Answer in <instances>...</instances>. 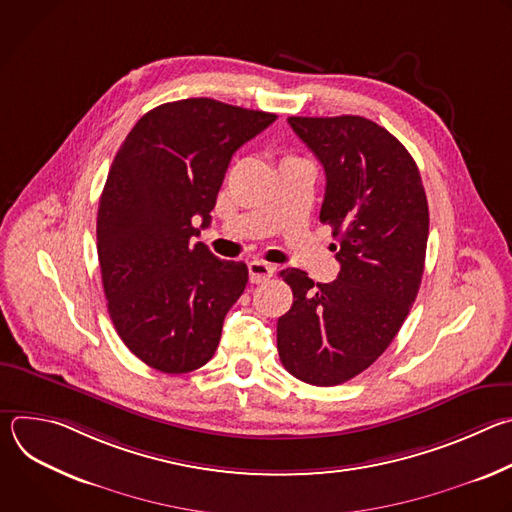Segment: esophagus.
<instances>
[{"mask_svg": "<svg viewBox=\"0 0 512 512\" xmlns=\"http://www.w3.org/2000/svg\"><path fill=\"white\" fill-rule=\"evenodd\" d=\"M273 271H275V267L269 265V263H265V261L253 259V261L249 263V279H251V283H263V281H267V279L273 275Z\"/></svg>", "mask_w": 512, "mask_h": 512, "instance_id": "esophagus-1", "label": "esophagus"}]
</instances>
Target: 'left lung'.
Segmentation results:
<instances>
[{"instance_id": "left-lung-1", "label": "left lung", "mask_w": 512, "mask_h": 512, "mask_svg": "<svg viewBox=\"0 0 512 512\" xmlns=\"http://www.w3.org/2000/svg\"><path fill=\"white\" fill-rule=\"evenodd\" d=\"M326 172L320 223L332 227L340 273L316 283L279 275L294 304L277 320L281 364L296 379L334 387L387 350L421 285L429 210L417 164L385 127L358 115L289 117Z\"/></svg>"}]
</instances>
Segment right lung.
Instances as JSON below:
<instances>
[{"instance_id":"obj_1","label":"right lung","mask_w":512,"mask_h":512,"mask_svg":"<svg viewBox=\"0 0 512 512\" xmlns=\"http://www.w3.org/2000/svg\"><path fill=\"white\" fill-rule=\"evenodd\" d=\"M275 119L206 97L164 103L133 125L111 164L97 212L107 308L125 346L156 371L206 364L245 291L247 265L192 237L210 225L233 154Z\"/></svg>"}]
</instances>
